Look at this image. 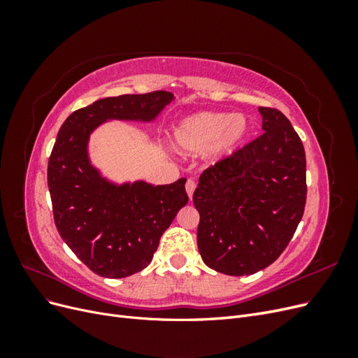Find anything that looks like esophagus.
Masks as SVG:
<instances>
[{
	"instance_id": "1",
	"label": "esophagus",
	"mask_w": 358,
	"mask_h": 358,
	"mask_svg": "<svg viewBox=\"0 0 358 358\" xmlns=\"http://www.w3.org/2000/svg\"><path fill=\"white\" fill-rule=\"evenodd\" d=\"M196 188H197V183H196V180L188 179V180H187V185H185V189H187V192H188L189 199L192 197V194H194V191H196Z\"/></svg>"
}]
</instances>
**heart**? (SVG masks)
<instances>
[{
  "label": "heart",
  "instance_id": "obj_1",
  "mask_svg": "<svg viewBox=\"0 0 358 358\" xmlns=\"http://www.w3.org/2000/svg\"><path fill=\"white\" fill-rule=\"evenodd\" d=\"M249 125L245 116L204 112L187 117L175 131L176 145L187 154H200L210 145L213 158L231 154L246 138Z\"/></svg>",
  "mask_w": 358,
  "mask_h": 358
}]
</instances>
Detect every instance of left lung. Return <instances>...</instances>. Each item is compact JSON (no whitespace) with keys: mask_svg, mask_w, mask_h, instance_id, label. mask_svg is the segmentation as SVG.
Instances as JSON below:
<instances>
[{"mask_svg":"<svg viewBox=\"0 0 358 358\" xmlns=\"http://www.w3.org/2000/svg\"><path fill=\"white\" fill-rule=\"evenodd\" d=\"M264 133L206 169L192 201L199 252L231 276L259 272L285 251L306 204V157L287 116L258 107Z\"/></svg>","mask_w":358,"mask_h":358,"instance_id":"1","label":"left lung"}]
</instances>
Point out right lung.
Segmentation results:
<instances>
[{"label": "right lung", "mask_w": 358, "mask_h": 358, "mask_svg": "<svg viewBox=\"0 0 358 358\" xmlns=\"http://www.w3.org/2000/svg\"><path fill=\"white\" fill-rule=\"evenodd\" d=\"M171 100L167 91L109 96L73 112L59 128L48 164L53 220L62 241L96 275L116 279L148 267L189 199L185 178L158 187L110 185L90 166L88 137L106 119L150 121Z\"/></svg>", "instance_id": "right-lung-1"}]
</instances>
